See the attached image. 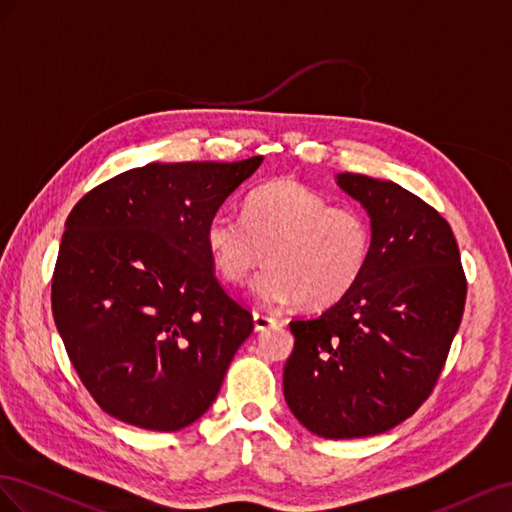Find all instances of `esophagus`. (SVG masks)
<instances>
[{
  "label": "esophagus",
  "instance_id": "1",
  "mask_svg": "<svg viewBox=\"0 0 512 512\" xmlns=\"http://www.w3.org/2000/svg\"><path fill=\"white\" fill-rule=\"evenodd\" d=\"M253 321H255V330H259V332L279 326V319H276L274 315H266V313H259V311L253 313Z\"/></svg>",
  "mask_w": 512,
  "mask_h": 512
}]
</instances>
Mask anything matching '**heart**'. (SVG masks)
I'll return each instance as SVG.
<instances>
[{"label": "heart", "instance_id": "heart-1", "mask_svg": "<svg viewBox=\"0 0 512 512\" xmlns=\"http://www.w3.org/2000/svg\"><path fill=\"white\" fill-rule=\"evenodd\" d=\"M216 272L242 285L268 257L253 291L266 304L300 300L328 306L356 287L369 266L373 227L354 206L332 201L298 180L261 184L244 201V218L218 212L206 225Z\"/></svg>", "mask_w": 512, "mask_h": 512}]
</instances>
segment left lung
<instances>
[{
  "instance_id": "left-lung-1",
  "label": "left lung",
  "mask_w": 512,
  "mask_h": 512,
  "mask_svg": "<svg viewBox=\"0 0 512 512\" xmlns=\"http://www.w3.org/2000/svg\"><path fill=\"white\" fill-rule=\"evenodd\" d=\"M337 182L371 216L373 251L330 309L289 321L285 401L326 440L384 433L429 399L459 330L467 281L452 229L403 186L360 173Z\"/></svg>"
}]
</instances>
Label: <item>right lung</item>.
Segmentation results:
<instances>
[{"mask_svg": "<svg viewBox=\"0 0 512 512\" xmlns=\"http://www.w3.org/2000/svg\"><path fill=\"white\" fill-rule=\"evenodd\" d=\"M261 160L137 167L92 188L68 214L53 319L109 416L180 431L214 403L253 315L214 276L206 225Z\"/></svg>", "mask_w": 512, "mask_h": 512, "instance_id": "1", "label": "right lung"}]
</instances>
